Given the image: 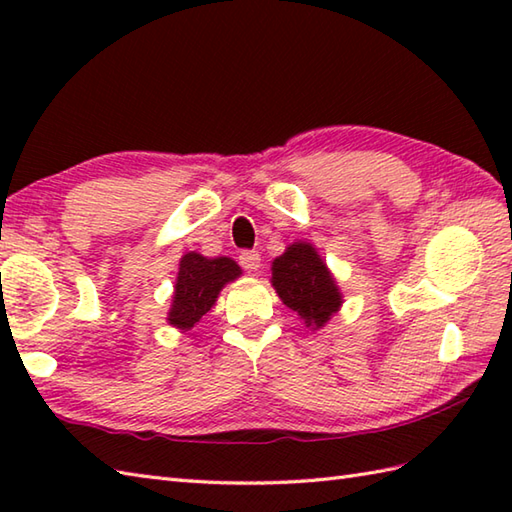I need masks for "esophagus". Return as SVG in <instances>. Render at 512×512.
<instances>
[{
  "label": "esophagus",
  "instance_id": "1",
  "mask_svg": "<svg viewBox=\"0 0 512 512\" xmlns=\"http://www.w3.org/2000/svg\"><path fill=\"white\" fill-rule=\"evenodd\" d=\"M239 264L244 270H257L262 266V255L257 250H244V253H239Z\"/></svg>",
  "mask_w": 512,
  "mask_h": 512
}]
</instances>
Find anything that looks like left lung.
I'll use <instances>...</instances> for the list:
<instances>
[{"label":"left lung","instance_id":"8db88e82","mask_svg":"<svg viewBox=\"0 0 512 512\" xmlns=\"http://www.w3.org/2000/svg\"><path fill=\"white\" fill-rule=\"evenodd\" d=\"M273 286L281 301L312 330L328 323L341 306V292L310 244L295 242L273 262Z\"/></svg>","mask_w":512,"mask_h":512}]
</instances>
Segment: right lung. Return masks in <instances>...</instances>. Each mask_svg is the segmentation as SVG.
Returning <instances> with one entry per match:
<instances>
[{"mask_svg":"<svg viewBox=\"0 0 512 512\" xmlns=\"http://www.w3.org/2000/svg\"><path fill=\"white\" fill-rule=\"evenodd\" d=\"M239 275H242V270L228 257L206 259L198 253L184 255L180 259L169 323L180 330H191L213 308L222 286Z\"/></svg>","mask_w":512,"mask_h":512,"instance_id":"obj_1","label":"right lung"}]
</instances>
